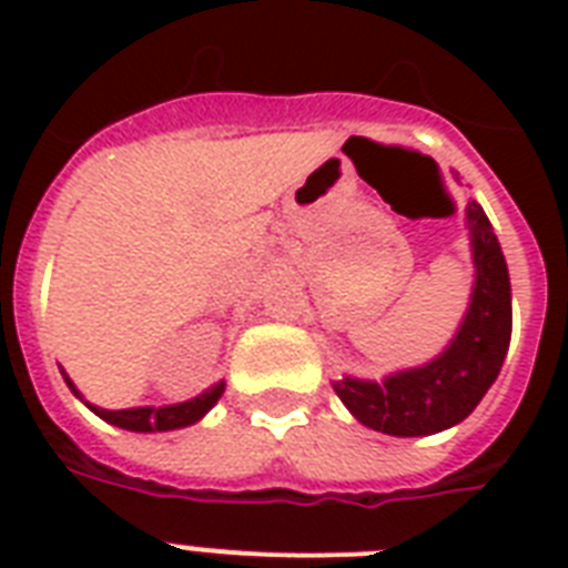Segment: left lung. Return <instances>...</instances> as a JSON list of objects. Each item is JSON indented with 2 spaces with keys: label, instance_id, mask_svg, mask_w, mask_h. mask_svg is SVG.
<instances>
[{
  "label": "left lung",
  "instance_id": "left-lung-1",
  "mask_svg": "<svg viewBox=\"0 0 568 568\" xmlns=\"http://www.w3.org/2000/svg\"><path fill=\"white\" fill-rule=\"evenodd\" d=\"M475 256V288L457 336L433 363L388 374L383 383L342 377L333 383L342 404L372 430L388 436H430L471 415L489 392L510 347V274L486 212L466 209Z\"/></svg>",
  "mask_w": 568,
  "mask_h": 568
}]
</instances>
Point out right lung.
Instances as JSON below:
<instances>
[{"label":"right lung","instance_id":"1","mask_svg":"<svg viewBox=\"0 0 568 568\" xmlns=\"http://www.w3.org/2000/svg\"><path fill=\"white\" fill-rule=\"evenodd\" d=\"M67 379V386L73 388L75 397L79 388ZM223 395V379L217 386L205 388L203 395L191 397L185 404H173V406H135V409H100V406L88 404L93 413L100 415L102 422L114 424V427H123V430H135V433H162V430H176V427H189V424L200 422L209 409H212Z\"/></svg>","mask_w":568,"mask_h":568}]
</instances>
